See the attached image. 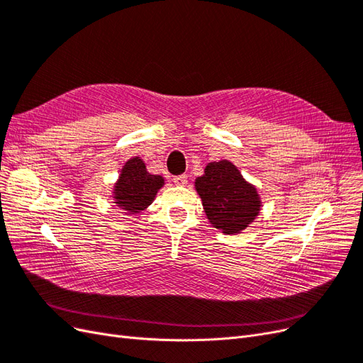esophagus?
I'll return each mask as SVG.
<instances>
[{"label":"esophagus","mask_w":363,"mask_h":363,"mask_svg":"<svg viewBox=\"0 0 363 363\" xmlns=\"http://www.w3.org/2000/svg\"><path fill=\"white\" fill-rule=\"evenodd\" d=\"M174 183L177 184V186H186V184H188V175H186V174L175 175V177H174Z\"/></svg>","instance_id":"34e87169"}]
</instances>
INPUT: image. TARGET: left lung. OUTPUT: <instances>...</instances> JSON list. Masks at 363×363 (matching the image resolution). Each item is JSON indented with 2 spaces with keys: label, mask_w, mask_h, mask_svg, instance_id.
<instances>
[{
  "label": "left lung",
  "mask_w": 363,
  "mask_h": 363,
  "mask_svg": "<svg viewBox=\"0 0 363 363\" xmlns=\"http://www.w3.org/2000/svg\"><path fill=\"white\" fill-rule=\"evenodd\" d=\"M208 221L223 233L235 235L244 230L259 213L260 201L232 162L208 163L203 177L195 180Z\"/></svg>",
  "instance_id": "1"
}]
</instances>
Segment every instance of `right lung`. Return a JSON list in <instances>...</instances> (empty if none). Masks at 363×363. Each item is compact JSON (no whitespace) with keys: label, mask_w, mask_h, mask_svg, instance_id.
<instances>
[{"label":"right lung","mask_w":363,"mask_h":363,"mask_svg":"<svg viewBox=\"0 0 363 363\" xmlns=\"http://www.w3.org/2000/svg\"><path fill=\"white\" fill-rule=\"evenodd\" d=\"M162 184L163 179L160 175L147 172L145 163L139 157L130 159L121 171L119 182L115 186L116 204L125 208L128 213H138L152 203Z\"/></svg>","instance_id":"right-lung-1"}]
</instances>
